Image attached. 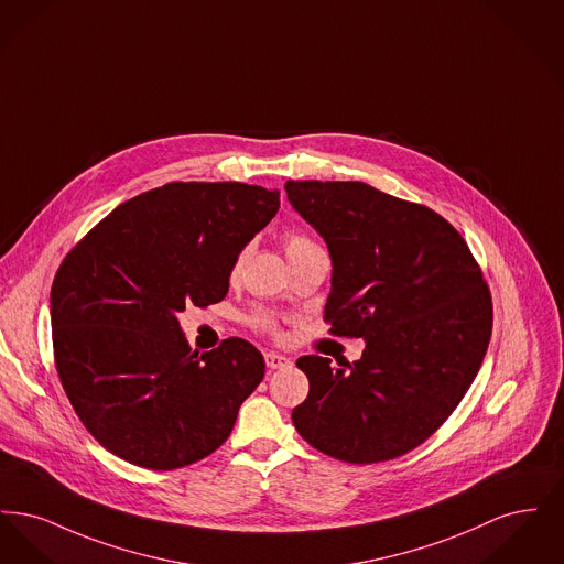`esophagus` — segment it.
Wrapping results in <instances>:
<instances>
[{"mask_svg":"<svg viewBox=\"0 0 564 564\" xmlns=\"http://www.w3.org/2000/svg\"><path fill=\"white\" fill-rule=\"evenodd\" d=\"M264 359H267V368H269V370H281V368H290V366H292V359H290V357H285V355H281V352H274V350L264 352Z\"/></svg>","mask_w":564,"mask_h":564,"instance_id":"1","label":"esophagus"}]
</instances>
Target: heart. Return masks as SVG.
Masks as SVG:
<instances>
[{"instance_id": "heart-1", "label": "heart", "mask_w": 564, "mask_h": 564, "mask_svg": "<svg viewBox=\"0 0 564 564\" xmlns=\"http://www.w3.org/2000/svg\"><path fill=\"white\" fill-rule=\"evenodd\" d=\"M283 242H285V253H288V256L297 253V251H304V249H308V247H315V242L311 241L306 235L294 232V230L285 235ZM249 322H251V325H253L256 329H260V332H267V334H272V336L279 334V323H276V319H274L272 315L258 313V315H253Z\"/></svg>"}]
</instances>
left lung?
<instances>
[{"label":"left lung","instance_id":"1","mask_svg":"<svg viewBox=\"0 0 564 564\" xmlns=\"http://www.w3.org/2000/svg\"><path fill=\"white\" fill-rule=\"evenodd\" d=\"M288 198L332 256L329 334L364 338L349 370L295 364L308 398L292 412L323 455L370 465L421 446L444 425L482 366L492 297L455 226L430 207L361 182H288Z\"/></svg>","mask_w":564,"mask_h":564}]
</instances>
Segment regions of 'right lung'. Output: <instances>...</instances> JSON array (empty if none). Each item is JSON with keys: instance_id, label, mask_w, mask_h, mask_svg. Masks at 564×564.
I'll return each instance as SVG.
<instances>
[{"instance_id": "obj_1", "label": "right lung", "mask_w": 564, "mask_h": 564, "mask_svg": "<svg viewBox=\"0 0 564 564\" xmlns=\"http://www.w3.org/2000/svg\"><path fill=\"white\" fill-rule=\"evenodd\" d=\"M276 209V189L173 182L116 207L65 256L51 290L54 366L111 455L169 471L228 440L264 357L242 338L198 355L177 313L224 300Z\"/></svg>"}]
</instances>
